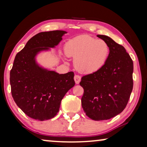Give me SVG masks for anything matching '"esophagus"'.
<instances>
[{
  "label": "esophagus",
  "mask_w": 147,
  "mask_h": 147,
  "mask_svg": "<svg viewBox=\"0 0 147 147\" xmlns=\"http://www.w3.org/2000/svg\"><path fill=\"white\" fill-rule=\"evenodd\" d=\"M74 81H75L76 84H78L80 81V79H81V77H80V76L79 75H77V74H75L74 76Z\"/></svg>",
  "instance_id": "34e87169"
}]
</instances>
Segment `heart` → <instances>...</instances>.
Returning <instances> with one entry per match:
<instances>
[{"label": "heart", "mask_w": 147, "mask_h": 147, "mask_svg": "<svg viewBox=\"0 0 147 147\" xmlns=\"http://www.w3.org/2000/svg\"><path fill=\"white\" fill-rule=\"evenodd\" d=\"M110 49L107 42L90 35H80L68 41L65 53L74 59V65L84 73H93L100 69L108 59Z\"/></svg>", "instance_id": "1"}]
</instances>
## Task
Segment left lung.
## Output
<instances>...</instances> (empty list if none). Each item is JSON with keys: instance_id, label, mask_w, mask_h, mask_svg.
<instances>
[{"instance_id": "8db88e82", "label": "left lung", "mask_w": 147, "mask_h": 147, "mask_svg": "<svg viewBox=\"0 0 147 147\" xmlns=\"http://www.w3.org/2000/svg\"><path fill=\"white\" fill-rule=\"evenodd\" d=\"M97 36L107 42L110 53L100 69L82 77L81 103L90 119L104 121L120 114L127 106L133 87V62L122 45L105 35Z\"/></svg>"}]
</instances>
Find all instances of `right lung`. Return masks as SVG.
<instances>
[{
  "label": "right lung",
  "instance_id": "1",
  "mask_svg": "<svg viewBox=\"0 0 147 147\" xmlns=\"http://www.w3.org/2000/svg\"><path fill=\"white\" fill-rule=\"evenodd\" d=\"M66 33L64 30L39 32L14 59L10 73L12 96L17 106L32 119L42 121L56 116L62 99L75 84L73 72L59 74L40 67L36 61L39 53L55 47Z\"/></svg>",
  "mask_w": 147,
  "mask_h": 147
}]
</instances>
